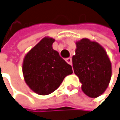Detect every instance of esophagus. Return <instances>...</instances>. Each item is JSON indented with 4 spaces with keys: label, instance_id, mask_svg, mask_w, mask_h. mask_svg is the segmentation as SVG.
I'll return each instance as SVG.
<instances>
[{
    "label": "esophagus",
    "instance_id": "34e87169",
    "mask_svg": "<svg viewBox=\"0 0 120 120\" xmlns=\"http://www.w3.org/2000/svg\"><path fill=\"white\" fill-rule=\"evenodd\" d=\"M65 61L69 64V65H72V59L71 57H68L65 59Z\"/></svg>",
    "mask_w": 120,
    "mask_h": 120
}]
</instances>
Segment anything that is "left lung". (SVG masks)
Instances as JSON below:
<instances>
[{"label":"left lung","mask_w":120,"mask_h":120,"mask_svg":"<svg viewBox=\"0 0 120 120\" xmlns=\"http://www.w3.org/2000/svg\"><path fill=\"white\" fill-rule=\"evenodd\" d=\"M72 57L75 74L83 93L97 98L107 89L112 77V63L104 48L96 41L83 38L75 42Z\"/></svg>","instance_id":"obj_1"}]
</instances>
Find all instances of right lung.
Masks as SVG:
<instances>
[{"mask_svg": "<svg viewBox=\"0 0 120 120\" xmlns=\"http://www.w3.org/2000/svg\"><path fill=\"white\" fill-rule=\"evenodd\" d=\"M55 39L45 37L26 54L22 64L24 81L39 95L55 91L65 76L73 73L72 67L53 49Z\"/></svg>", "mask_w": 120, "mask_h": 120, "instance_id": "obj_1", "label": "right lung"}]
</instances>
